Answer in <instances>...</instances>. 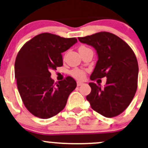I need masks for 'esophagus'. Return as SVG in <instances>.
Segmentation results:
<instances>
[{"label":"esophagus","instance_id":"1","mask_svg":"<svg viewBox=\"0 0 148 148\" xmlns=\"http://www.w3.org/2000/svg\"><path fill=\"white\" fill-rule=\"evenodd\" d=\"M82 84H83L82 82H77V87H79V86H81V85H82Z\"/></svg>","mask_w":148,"mask_h":148}]
</instances>
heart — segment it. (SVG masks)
Returning a JSON list of instances; mask_svg holds the SVG:
<instances>
[{
	"label": "heart",
	"instance_id": "b5f03b06",
	"mask_svg": "<svg viewBox=\"0 0 148 148\" xmlns=\"http://www.w3.org/2000/svg\"><path fill=\"white\" fill-rule=\"evenodd\" d=\"M84 47L82 46V47ZM71 75L73 76L75 78L77 79H83L84 78V77H85V71H82V70H79V69L73 70V71L71 72Z\"/></svg>",
	"mask_w": 148,
	"mask_h": 148
}]
</instances>
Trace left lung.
Returning <instances> with one entry per match:
<instances>
[{"label":"left lung","instance_id":"left-lung-1","mask_svg":"<svg viewBox=\"0 0 148 148\" xmlns=\"http://www.w3.org/2000/svg\"><path fill=\"white\" fill-rule=\"evenodd\" d=\"M96 49L98 61L90 76L92 80L107 77L104 88L89 82L92 91L87 100L96 112L106 117L122 113L136 92L138 65L135 54L127 42L109 32L78 38Z\"/></svg>","mask_w":148,"mask_h":148}]
</instances>
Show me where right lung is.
Segmentation results:
<instances>
[{"mask_svg": "<svg viewBox=\"0 0 148 148\" xmlns=\"http://www.w3.org/2000/svg\"><path fill=\"white\" fill-rule=\"evenodd\" d=\"M77 42L75 38L43 33L25 43L18 53L14 64L18 91L25 107L36 117L48 119L57 114L77 87L70 76L54 84L50 73L63 66L61 53Z\"/></svg>", "mask_w": 148, "mask_h": 148, "instance_id": "right-lung-1", "label": "right lung"}]
</instances>
